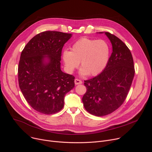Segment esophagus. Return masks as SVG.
I'll list each match as a JSON object with an SVG mask.
<instances>
[{
    "mask_svg": "<svg viewBox=\"0 0 152 152\" xmlns=\"http://www.w3.org/2000/svg\"><path fill=\"white\" fill-rule=\"evenodd\" d=\"M75 85L82 84V80H80V79H75Z\"/></svg>",
    "mask_w": 152,
    "mask_h": 152,
    "instance_id": "1",
    "label": "esophagus"
}]
</instances>
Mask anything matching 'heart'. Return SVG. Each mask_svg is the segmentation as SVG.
I'll list each match as a JSON object with an SVG mask.
<instances>
[{"label":"heart","mask_w":152,"mask_h":152,"mask_svg":"<svg viewBox=\"0 0 152 152\" xmlns=\"http://www.w3.org/2000/svg\"><path fill=\"white\" fill-rule=\"evenodd\" d=\"M110 56V48L103 39L82 38L76 41L71 51L62 52V60L66 70L72 73L80 62L82 75L96 76L106 67Z\"/></svg>","instance_id":"b5f03b06"}]
</instances>
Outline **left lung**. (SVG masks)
<instances>
[{
	"instance_id": "1",
	"label": "left lung",
	"mask_w": 152,
	"mask_h": 152,
	"mask_svg": "<svg viewBox=\"0 0 152 152\" xmlns=\"http://www.w3.org/2000/svg\"><path fill=\"white\" fill-rule=\"evenodd\" d=\"M113 46V53L103 71L84 80L86 91L82 97L85 109L92 115L110 114L125 101L135 75L132 55L124 43L106 32Z\"/></svg>"
}]
</instances>
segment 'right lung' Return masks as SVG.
<instances>
[{"label": "right lung", "mask_w": 152, "mask_h": 152, "mask_svg": "<svg viewBox=\"0 0 152 152\" xmlns=\"http://www.w3.org/2000/svg\"><path fill=\"white\" fill-rule=\"evenodd\" d=\"M71 34L45 31L34 37L21 52L18 67L20 88L29 105L44 114L64 107V97L75 87V76L60 68L62 49ZM48 55V56H45ZM45 57L48 63L43 62Z\"/></svg>", "instance_id": "add662e5"}]
</instances>
